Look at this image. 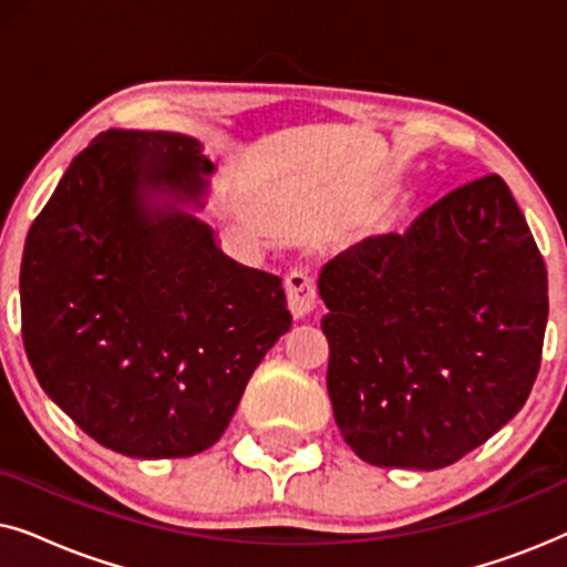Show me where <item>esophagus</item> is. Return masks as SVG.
<instances>
[{"label":"esophagus","instance_id":"esophagus-1","mask_svg":"<svg viewBox=\"0 0 567 567\" xmlns=\"http://www.w3.org/2000/svg\"><path fill=\"white\" fill-rule=\"evenodd\" d=\"M286 299H289L291 315L301 320L317 307V289L312 276L307 270L293 268L289 276H286Z\"/></svg>","mask_w":567,"mask_h":567}]
</instances>
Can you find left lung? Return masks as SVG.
I'll return each instance as SVG.
<instances>
[{"label": "left lung", "mask_w": 567, "mask_h": 567, "mask_svg": "<svg viewBox=\"0 0 567 567\" xmlns=\"http://www.w3.org/2000/svg\"><path fill=\"white\" fill-rule=\"evenodd\" d=\"M317 286L332 415L363 462L449 467L524 408L547 268L498 175L449 190L405 235L348 247Z\"/></svg>", "instance_id": "8db88e82"}]
</instances>
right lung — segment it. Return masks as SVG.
I'll use <instances>...</instances> for the list:
<instances>
[{"label":"right lung","instance_id":"1","mask_svg":"<svg viewBox=\"0 0 567 567\" xmlns=\"http://www.w3.org/2000/svg\"><path fill=\"white\" fill-rule=\"evenodd\" d=\"M193 136L111 128L76 154L28 231L22 343L43 392L113 452L193 456L221 439L291 328L281 278L239 266L204 206Z\"/></svg>","mask_w":567,"mask_h":567}]
</instances>
